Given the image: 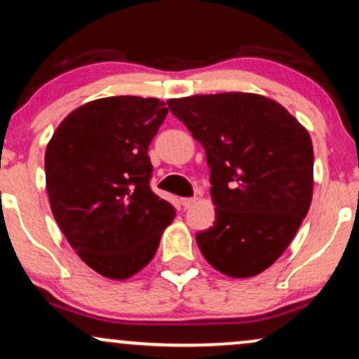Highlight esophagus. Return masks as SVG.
Returning a JSON list of instances; mask_svg holds the SVG:
<instances>
[{
    "instance_id": "34e87169",
    "label": "esophagus",
    "mask_w": 359,
    "mask_h": 359,
    "mask_svg": "<svg viewBox=\"0 0 359 359\" xmlns=\"http://www.w3.org/2000/svg\"><path fill=\"white\" fill-rule=\"evenodd\" d=\"M196 203H197L196 197H184V199H180V204H182V208H184V209L192 208V205L196 204Z\"/></svg>"
}]
</instances>
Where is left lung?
Masks as SVG:
<instances>
[{"label": "left lung", "instance_id": "1", "mask_svg": "<svg viewBox=\"0 0 359 359\" xmlns=\"http://www.w3.org/2000/svg\"><path fill=\"white\" fill-rule=\"evenodd\" d=\"M168 108L204 147L216 219L197 233L201 253L226 277L248 278L282 257L307 216L314 189L309 131L270 97L197 94Z\"/></svg>", "mask_w": 359, "mask_h": 359}]
</instances>
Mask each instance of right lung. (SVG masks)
Listing matches in <instances>:
<instances>
[{"label":"right lung","instance_id":"right-lung-1","mask_svg":"<svg viewBox=\"0 0 359 359\" xmlns=\"http://www.w3.org/2000/svg\"><path fill=\"white\" fill-rule=\"evenodd\" d=\"M167 113L155 97H102L69 113L47 145L53 217L82 262L106 278L145 269L175 217L148 184V145Z\"/></svg>","mask_w":359,"mask_h":359}]
</instances>
